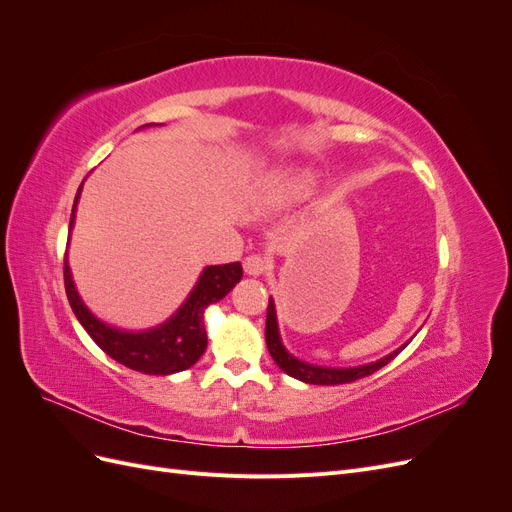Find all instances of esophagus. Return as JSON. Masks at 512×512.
<instances>
[{"mask_svg": "<svg viewBox=\"0 0 512 512\" xmlns=\"http://www.w3.org/2000/svg\"><path fill=\"white\" fill-rule=\"evenodd\" d=\"M243 269L247 275H262L269 269V258L262 254H250L243 260Z\"/></svg>", "mask_w": 512, "mask_h": 512, "instance_id": "1", "label": "esophagus"}]
</instances>
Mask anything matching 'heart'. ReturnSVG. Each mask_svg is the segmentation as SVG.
Masks as SVG:
<instances>
[{
    "label": "heart",
    "mask_w": 512,
    "mask_h": 512,
    "mask_svg": "<svg viewBox=\"0 0 512 512\" xmlns=\"http://www.w3.org/2000/svg\"><path fill=\"white\" fill-rule=\"evenodd\" d=\"M312 177L303 170H284V173H277L269 179L265 185V198L271 203H292V200H299L312 190Z\"/></svg>",
    "instance_id": "heart-1"
}]
</instances>
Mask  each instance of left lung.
<instances>
[{
	"mask_svg": "<svg viewBox=\"0 0 512 512\" xmlns=\"http://www.w3.org/2000/svg\"><path fill=\"white\" fill-rule=\"evenodd\" d=\"M265 337H267V348L273 356V361L277 363L282 371H286L288 376L303 380L307 384H348L359 378H365L369 374H374L380 367H384L386 363H391L395 356L399 354V350L404 348L401 346L399 350L391 352L384 359L369 363V365H361V367H348V369H337V367H318V365H309L303 363L299 359H294L292 354L286 352V348L282 346L280 339V331H277V318H275V305L273 299H269V307H267V327H265Z\"/></svg>",
	"mask_w": 512,
	"mask_h": 512,
	"instance_id": "obj_1",
	"label": "left lung"
}]
</instances>
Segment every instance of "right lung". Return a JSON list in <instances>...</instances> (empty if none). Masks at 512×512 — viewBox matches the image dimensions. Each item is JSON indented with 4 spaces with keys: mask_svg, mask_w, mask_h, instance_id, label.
I'll use <instances>...</instances> for the list:
<instances>
[{
    "mask_svg": "<svg viewBox=\"0 0 512 512\" xmlns=\"http://www.w3.org/2000/svg\"><path fill=\"white\" fill-rule=\"evenodd\" d=\"M83 188V183H81ZM81 188L74 196L70 230L74 224V211L79 203ZM243 277V269L239 262H228V265L207 267L196 282L190 297L177 309L173 318H168L160 327L151 331H119L115 327L100 322L89 312L81 301L79 292L74 288L72 273L68 267V258H64V284L66 294L74 316L79 318L83 329L89 333L94 342L115 359L117 363L126 365L134 371L151 376H168L175 371H183L192 367L207 348V331H205V307L224 299Z\"/></svg>",
    "mask_w": 512,
    "mask_h": 512,
    "instance_id": "obj_1",
    "label": "right lung"
}]
</instances>
